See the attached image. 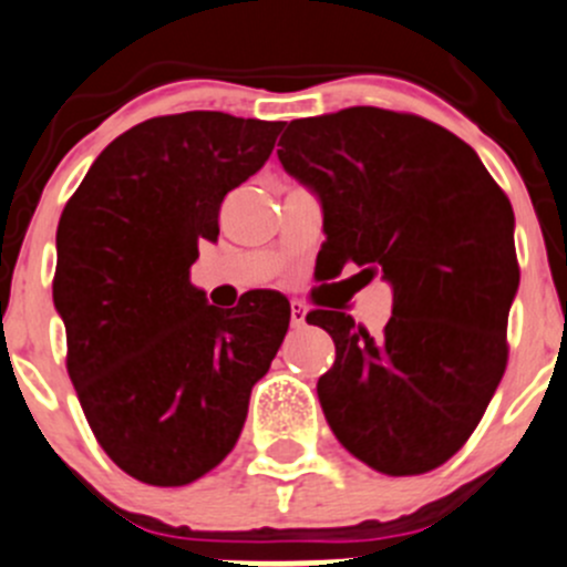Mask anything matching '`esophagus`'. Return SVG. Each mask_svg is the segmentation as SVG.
Listing matches in <instances>:
<instances>
[{"instance_id":"1","label":"esophagus","mask_w":567,"mask_h":567,"mask_svg":"<svg viewBox=\"0 0 567 567\" xmlns=\"http://www.w3.org/2000/svg\"><path fill=\"white\" fill-rule=\"evenodd\" d=\"M305 318H307L305 301H290V323H293V327H305Z\"/></svg>"}]
</instances>
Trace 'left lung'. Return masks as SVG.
I'll use <instances>...</instances> for the list:
<instances>
[{"instance_id":"1","label":"left lung","mask_w":567,"mask_h":567,"mask_svg":"<svg viewBox=\"0 0 567 567\" xmlns=\"http://www.w3.org/2000/svg\"><path fill=\"white\" fill-rule=\"evenodd\" d=\"M285 172L323 207L321 251L393 285L379 338L312 310L334 340L318 379L334 437L373 471L417 476L452 460L507 368V318L520 282L507 194L454 132L412 113L346 107L290 121Z\"/></svg>"}]
</instances>
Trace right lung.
<instances>
[{
	"label": "right lung",
	"mask_w": 567,
	"mask_h": 567,
	"mask_svg": "<svg viewBox=\"0 0 567 567\" xmlns=\"http://www.w3.org/2000/svg\"><path fill=\"white\" fill-rule=\"evenodd\" d=\"M282 126L157 115L115 137L65 202L52 282L65 368L99 446L132 480L183 487L216 468L282 346L285 296L251 290L224 312L190 285L224 196L260 172Z\"/></svg>",
	"instance_id": "add662e5"
}]
</instances>
